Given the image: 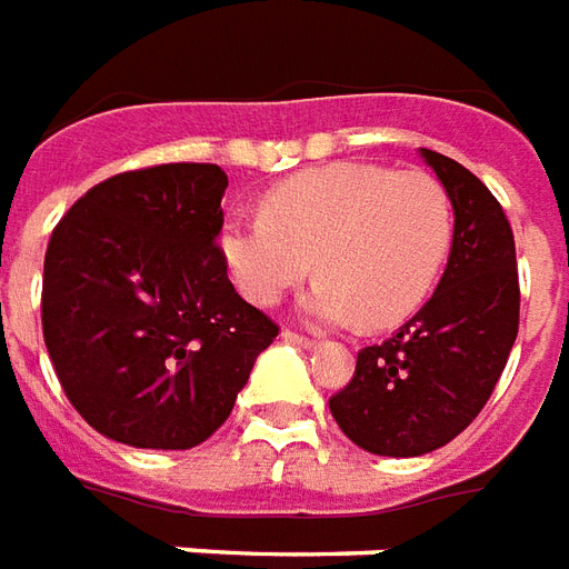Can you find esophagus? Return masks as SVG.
Returning <instances> with one entry per match:
<instances>
[{
	"mask_svg": "<svg viewBox=\"0 0 569 569\" xmlns=\"http://www.w3.org/2000/svg\"><path fill=\"white\" fill-rule=\"evenodd\" d=\"M286 343H296L298 349H313V340L305 338V335H298V331H283Z\"/></svg>",
	"mask_w": 569,
	"mask_h": 569,
	"instance_id": "obj_1",
	"label": "esophagus"
}]
</instances>
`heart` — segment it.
<instances>
[{
	"label": "heart",
	"instance_id": "heart-1",
	"mask_svg": "<svg viewBox=\"0 0 569 569\" xmlns=\"http://www.w3.org/2000/svg\"><path fill=\"white\" fill-rule=\"evenodd\" d=\"M452 229V201L431 174L328 162L277 183L259 220L222 222L220 252L252 305H277L313 259L319 280L301 298L307 319L391 328L435 292Z\"/></svg>",
	"mask_w": 569,
	"mask_h": 569
}]
</instances>
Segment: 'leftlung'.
I'll use <instances>...</instances> for the list:
<instances>
[{"label": "left lung", "mask_w": 569, "mask_h": 569, "mask_svg": "<svg viewBox=\"0 0 569 569\" xmlns=\"http://www.w3.org/2000/svg\"><path fill=\"white\" fill-rule=\"evenodd\" d=\"M456 229L435 296L398 335L365 347L328 407L365 452L416 458L456 440L486 407L519 335V271L507 213L456 159L419 150Z\"/></svg>", "instance_id": "left-lung-1"}]
</instances>
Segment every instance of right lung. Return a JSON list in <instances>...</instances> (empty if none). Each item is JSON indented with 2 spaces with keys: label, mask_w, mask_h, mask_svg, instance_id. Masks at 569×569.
<instances>
[{
  "label": "right lung",
  "mask_w": 569,
  "mask_h": 569,
  "mask_svg": "<svg viewBox=\"0 0 569 569\" xmlns=\"http://www.w3.org/2000/svg\"><path fill=\"white\" fill-rule=\"evenodd\" d=\"M220 166L113 174L53 229L41 328L74 410L117 443L192 449L226 419L277 326L231 286Z\"/></svg>",
  "instance_id": "1"
}]
</instances>
